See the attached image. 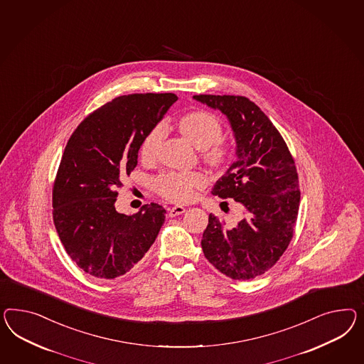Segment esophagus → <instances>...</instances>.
Instances as JSON below:
<instances>
[{"instance_id": "1", "label": "esophagus", "mask_w": 364, "mask_h": 364, "mask_svg": "<svg viewBox=\"0 0 364 364\" xmlns=\"http://www.w3.org/2000/svg\"><path fill=\"white\" fill-rule=\"evenodd\" d=\"M184 212H186V208L181 207V205L168 208V215H169V217L178 216V215H183Z\"/></svg>"}]
</instances>
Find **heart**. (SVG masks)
Returning a JSON list of instances; mask_svg holds the SVG:
<instances>
[{
    "label": "heart",
    "mask_w": 364,
    "mask_h": 364,
    "mask_svg": "<svg viewBox=\"0 0 364 364\" xmlns=\"http://www.w3.org/2000/svg\"><path fill=\"white\" fill-rule=\"evenodd\" d=\"M180 129L197 148H201L203 157L212 166H221L230 155V147L221 139L223 123L209 111L197 109L180 119ZM167 135L163 122L156 123L146 134L140 144V157L143 161L155 160ZM207 177L201 172H163L152 180V186L159 195L173 201H189L197 189L204 187Z\"/></svg>",
    "instance_id": "1"
}]
</instances>
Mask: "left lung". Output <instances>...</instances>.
Wrapping results in <instances>:
<instances>
[{"instance_id":"8db88e82","label":"left lung","mask_w":364,"mask_h":364,"mask_svg":"<svg viewBox=\"0 0 364 364\" xmlns=\"http://www.w3.org/2000/svg\"><path fill=\"white\" fill-rule=\"evenodd\" d=\"M193 98L225 114L236 136L237 161L217 180L212 193L233 198L245 209L235 226L210 213L201 247L223 274L253 279L277 264L293 238L301 200L294 157L255 102L240 95Z\"/></svg>"}]
</instances>
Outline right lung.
Here are the masks:
<instances>
[{
	"label": "right lung",
	"instance_id": "right-lung-1",
	"mask_svg": "<svg viewBox=\"0 0 364 364\" xmlns=\"http://www.w3.org/2000/svg\"><path fill=\"white\" fill-rule=\"evenodd\" d=\"M176 100L172 92L118 97L70 136L53 186V220L66 253L87 274H126L154 244L166 209L151 203L127 216L114 204L138 164L141 140Z\"/></svg>",
	"mask_w": 364,
	"mask_h": 364
}]
</instances>
